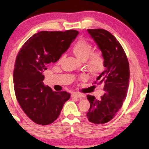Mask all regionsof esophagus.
<instances>
[{
  "label": "esophagus",
  "instance_id": "obj_1",
  "mask_svg": "<svg viewBox=\"0 0 149 149\" xmlns=\"http://www.w3.org/2000/svg\"><path fill=\"white\" fill-rule=\"evenodd\" d=\"M72 96L74 97H77V98H82V97H85V95L82 94V93L77 92V93H73Z\"/></svg>",
  "mask_w": 149,
  "mask_h": 149
}]
</instances>
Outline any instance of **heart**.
<instances>
[{"instance_id":"obj_1","label":"heart","mask_w":149,"mask_h":149,"mask_svg":"<svg viewBox=\"0 0 149 149\" xmlns=\"http://www.w3.org/2000/svg\"><path fill=\"white\" fill-rule=\"evenodd\" d=\"M92 52V45L86 40L81 39L74 45L72 53L79 60H87V67L91 72L96 73L103 66V58L98 52ZM62 58L60 59V62Z\"/></svg>"}]
</instances>
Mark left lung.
I'll list each match as a JSON object with an SVG mask.
<instances>
[{"label":"left lung","instance_id":"left-lung-1","mask_svg":"<svg viewBox=\"0 0 149 149\" xmlns=\"http://www.w3.org/2000/svg\"><path fill=\"white\" fill-rule=\"evenodd\" d=\"M87 32L102 55L105 69L97 77V84L104 85L105 93L100 100L87 95L90 103L87 117L91 123L103 124L111 121L123 105L129 86V62L123 47L109 32L103 29Z\"/></svg>","mask_w":149,"mask_h":149}]
</instances>
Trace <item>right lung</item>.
Masks as SVG:
<instances>
[{
    "mask_svg": "<svg viewBox=\"0 0 149 149\" xmlns=\"http://www.w3.org/2000/svg\"><path fill=\"white\" fill-rule=\"evenodd\" d=\"M78 34L74 30L39 32L18 53L13 71L14 89L20 107L34 123L42 125L53 123L70 99L66 91L56 92L45 86L42 72L47 65L60 58Z\"/></svg>",
    "mask_w": 149,
    "mask_h": 149,
    "instance_id": "1",
    "label": "right lung"
}]
</instances>
